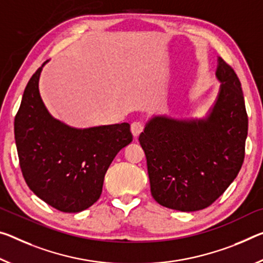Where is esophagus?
Listing matches in <instances>:
<instances>
[{"label": "esophagus", "instance_id": "esophagus-1", "mask_svg": "<svg viewBox=\"0 0 263 263\" xmlns=\"http://www.w3.org/2000/svg\"><path fill=\"white\" fill-rule=\"evenodd\" d=\"M143 124L139 123V122H136V123H132L131 125V132L135 138H138L139 135L141 132H143Z\"/></svg>", "mask_w": 263, "mask_h": 263}]
</instances>
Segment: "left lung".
Here are the masks:
<instances>
[{"mask_svg": "<svg viewBox=\"0 0 263 263\" xmlns=\"http://www.w3.org/2000/svg\"><path fill=\"white\" fill-rule=\"evenodd\" d=\"M215 77L219 92L205 116L153 115L139 136L152 197L171 210L212 205L242 166L248 118L241 83L220 57Z\"/></svg>", "mask_w": 263, "mask_h": 263, "instance_id": "obj_1", "label": "left lung"}]
</instances>
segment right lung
Instances as JSON below:
<instances>
[{
	"label": "right lung",
	"instance_id": "add662e5",
	"mask_svg": "<svg viewBox=\"0 0 263 263\" xmlns=\"http://www.w3.org/2000/svg\"><path fill=\"white\" fill-rule=\"evenodd\" d=\"M32 74L15 118V140L27 185L58 211L78 213L102 194L104 177L120 149L132 141L130 124L73 127L61 122L42 101Z\"/></svg>",
	"mask_w": 263,
	"mask_h": 263
}]
</instances>
